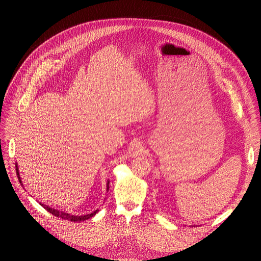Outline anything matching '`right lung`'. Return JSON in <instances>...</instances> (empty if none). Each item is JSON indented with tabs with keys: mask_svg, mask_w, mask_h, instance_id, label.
Instances as JSON below:
<instances>
[{
	"mask_svg": "<svg viewBox=\"0 0 261 261\" xmlns=\"http://www.w3.org/2000/svg\"><path fill=\"white\" fill-rule=\"evenodd\" d=\"M16 170H17L19 182H20V184L23 186V183H22V180H21V176H20V172H19V168H18V164H17V163H16ZM109 184H110V181L107 182V191L109 190ZM23 188H24V187H23ZM40 205H41V206H42V207H44L48 213L53 214L55 217H58V218L64 219V220H70V221H72V222H79V221L88 220V219H90V218H92L93 216H95L96 213H98V210H96V211H94V212L91 213V214L81 215V216H75V215H72V214H68V213L62 212V211H58V210L51 208L50 206H47V205L42 204V203H40Z\"/></svg>",
	"mask_w": 261,
	"mask_h": 261,
	"instance_id": "right-lung-1",
	"label": "right lung"
}]
</instances>
